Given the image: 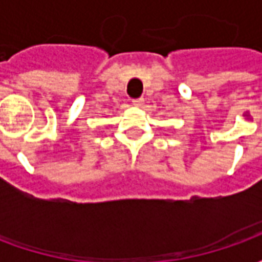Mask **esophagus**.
<instances>
[{"label":"esophagus","instance_id":"obj_1","mask_svg":"<svg viewBox=\"0 0 262 262\" xmlns=\"http://www.w3.org/2000/svg\"><path fill=\"white\" fill-rule=\"evenodd\" d=\"M143 102H144L143 98H135V99H132V103H133L135 106H140V105H143Z\"/></svg>","mask_w":262,"mask_h":262}]
</instances>
